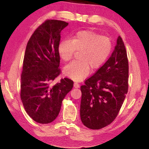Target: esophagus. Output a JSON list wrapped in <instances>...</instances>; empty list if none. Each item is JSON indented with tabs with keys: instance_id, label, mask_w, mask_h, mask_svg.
<instances>
[{
	"instance_id": "34e87169",
	"label": "esophagus",
	"mask_w": 149,
	"mask_h": 149,
	"mask_svg": "<svg viewBox=\"0 0 149 149\" xmlns=\"http://www.w3.org/2000/svg\"><path fill=\"white\" fill-rule=\"evenodd\" d=\"M74 87L75 88H79L80 87V85L79 84H77V83H74Z\"/></svg>"
}]
</instances>
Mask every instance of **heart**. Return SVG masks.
Wrapping results in <instances>:
<instances>
[{"mask_svg":"<svg viewBox=\"0 0 149 149\" xmlns=\"http://www.w3.org/2000/svg\"><path fill=\"white\" fill-rule=\"evenodd\" d=\"M110 37L95 31L85 30L77 32L70 40H63L58 47L61 59L68 62L72 58L75 50L79 52L78 58L65 65L64 74L75 81H81L92 70L99 69L107 62L112 50Z\"/></svg>","mask_w":149,"mask_h":149,"instance_id":"heart-1","label":"heart"}]
</instances>
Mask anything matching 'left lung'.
I'll list each match as a JSON object with an SVG mask.
<instances>
[{"instance_id":"1","label":"left lung","mask_w":149,"mask_h":149,"mask_svg":"<svg viewBox=\"0 0 149 149\" xmlns=\"http://www.w3.org/2000/svg\"><path fill=\"white\" fill-rule=\"evenodd\" d=\"M128 74L127 52L119 36L110 57L81 86L80 116L85 126L100 130L114 120L127 93Z\"/></svg>"}]
</instances>
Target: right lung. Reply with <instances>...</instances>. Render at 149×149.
<instances>
[{"label":"right lung","mask_w":149,"mask_h":149,"mask_svg":"<svg viewBox=\"0 0 149 149\" xmlns=\"http://www.w3.org/2000/svg\"><path fill=\"white\" fill-rule=\"evenodd\" d=\"M68 23L49 19L34 31L27 44L21 75L20 97L30 118L39 123H49L57 118L62 100L74 82L61 79L50 84L60 74L58 47L60 33Z\"/></svg>","instance_id":"right-lung-1"}]
</instances>
